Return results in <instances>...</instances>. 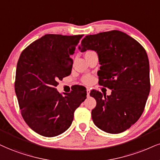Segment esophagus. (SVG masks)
Returning a JSON list of instances; mask_svg holds the SVG:
<instances>
[{"instance_id":"34e87169","label":"esophagus","mask_w":160,"mask_h":160,"mask_svg":"<svg viewBox=\"0 0 160 160\" xmlns=\"http://www.w3.org/2000/svg\"><path fill=\"white\" fill-rule=\"evenodd\" d=\"M90 88H87V96H90Z\"/></svg>"}]
</instances>
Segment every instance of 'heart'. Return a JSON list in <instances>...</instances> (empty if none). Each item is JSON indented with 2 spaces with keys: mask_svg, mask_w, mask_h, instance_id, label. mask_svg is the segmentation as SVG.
<instances>
[{
  "mask_svg": "<svg viewBox=\"0 0 160 160\" xmlns=\"http://www.w3.org/2000/svg\"><path fill=\"white\" fill-rule=\"evenodd\" d=\"M92 52V51L89 50V51H88V52H87L86 53H88V52ZM92 79H93L92 76H91V75H89V74L85 75V76H84L82 78V82H83V83H84V84H87L91 83V82H92Z\"/></svg>",
  "mask_w": 160,
  "mask_h": 160,
  "instance_id": "b5f03b06",
  "label": "heart"
}]
</instances>
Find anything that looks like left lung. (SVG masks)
Here are the masks:
<instances>
[{"label":"left lung","mask_w":160,"mask_h":160,"mask_svg":"<svg viewBox=\"0 0 160 160\" xmlns=\"http://www.w3.org/2000/svg\"><path fill=\"white\" fill-rule=\"evenodd\" d=\"M79 50L98 53L101 64L98 83L112 90L110 96L96 90L90 92L96 101L91 112L94 124L109 133L125 131L140 118L151 89L146 51L134 38L119 30L87 35Z\"/></svg>","instance_id":"left-lung-1"}]
</instances>
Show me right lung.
<instances>
[{
	"label": "right lung",
	"mask_w": 160,
	"mask_h": 160,
	"mask_svg": "<svg viewBox=\"0 0 160 160\" xmlns=\"http://www.w3.org/2000/svg\"><path fill=\"white\" fill-rule=\"evenodd\" d=\"M84 35L47 34L21 52L17 64L15 90L21 113L37 133L47 137L70 128L74 112L87 98L82 86L64 96L57 91L58 81L71 73L76 47Z\"/></svg>",
	"instance_id": "obj_1"
}]
</instances>
